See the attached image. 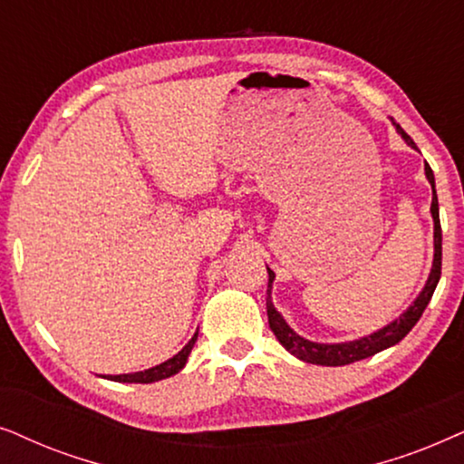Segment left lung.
Here are the masks:
<instances>
[{
	"instance_id": "obj_1",
	"label": "left lung",
	"mask_w": 464,
	"mask_h": 464,
	"mask_svg": "<svg viewBox=\"0 0 464 464\" xmlns=\"http://www.w3.org/2000/svg\"><path fill=\"white\" fill-rule=\"evenodd\" d=\"M392 125L397 127V133L407 141V146H411L413 150H418V146L413 144V140L407 135L403 129H401L397 122L392 121ZM426 180H429L430 188H433V201H430V216H433V237H435V255H433V267H430L429 280H426L424 288L420 290V295L413 299V304L407 307V310L401 314L399 318H394L392 323H388L382 329L373 331L372 335L352 339V342H342V343H318L310 342V339L301 337L299 333L290 329L286 320L282 318V314L274 307V301H271V286H274L276 274L267 267L269 274V284H267V316H269V329L274 331L284 348H286L290 354L299 358L304 362H312V365H323V367H342L350 365V362L362 361V358H369L378 352L391 348V345L399 343L407 333L413 329V324L418 323L422 312L429 305L430 296H433L437 282L441 277V225H440V203H437V190H435V176L433 169L429 168V163L424 165Z\"/></svg>"
}]
</instances>
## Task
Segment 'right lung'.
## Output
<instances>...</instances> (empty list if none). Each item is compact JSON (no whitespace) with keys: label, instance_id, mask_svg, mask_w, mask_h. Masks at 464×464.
<instances>
[{"label":"right lung","instance_id":"right-lung-1","mask_svg":"<svg viewBox=\"0 0 464 464\" xmlns=\"http://www.w3.org/2000/svg\"><path fill=\"white\" fill-rule=\"evenodd\" d=\"M195 342H197V333H195L193 337H190V342L184 345V348L178 352V354L168 358V361H165V362H160V365H154L150 369H144V372L121 373V375H103V378H108V380H112V382H125V384H152V382L171 378V375H176L178 372H182L184 365H187L188 354H190V350H193Z\"/></svg>","mask_w":464,"mask_h":464}]
</instances>
